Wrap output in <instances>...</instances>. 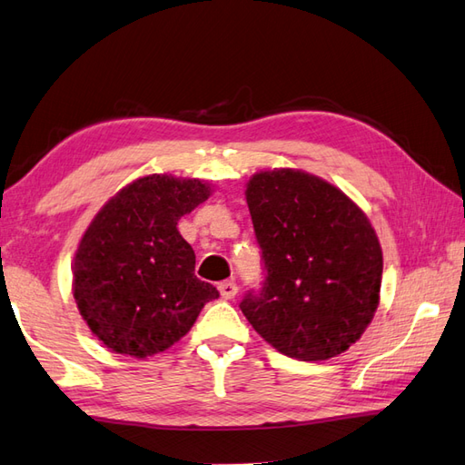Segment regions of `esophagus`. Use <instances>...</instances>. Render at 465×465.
I'll return each mask as SVG.
<instances>
[{"instance_id": "1", "label": "esophagus", "mask_w": 465, "mask_h": 465, "mask_svg": "<svg viewBox=\"0 0 465 465\" xmlns=\"http://www.w3.org/2000/svg\"><path fill=\"white\" fill-rule=\"evenodd\" d=\"M218 289H220L222 299H225V301H230V299H233L237 295L235 282H223V283H220Z\"/></svg>"}]
</instances>
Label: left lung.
<instances>
[{
  "label": "left lung",
  "mask_w": 465,
  "mask_h": 465,
  "mask_svg": "<svg viewBox=\"0 0 465 465\" xmlns=\"http://www.w3.org/2000/svg\"><path fill=\"white\" fill-rule=\"evenodd\" d=\"M245 200L267 269L240 303L273 349L317 362L347 351L381 303L382 247L371 220L327 180L295 168L262 170Z\"/></svg>",
  "instance_id": "left-lung-1"
}]
</instances>
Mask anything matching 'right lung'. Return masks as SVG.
<instances>
[{"instance_id": "obj_1", "label": "right lung", "mask_w": 465, "mask_h": 465, "mask_svg": "<svg viewBox=\"0 0 465 465\" xmlns=\"http://www.w3.org/2000/svg\"><path fill=\"white\" fill-rule=\"evenodd\" d=\"M210 193L198 178L148 174L118 190L84 230L73 297L106 349L134 359L166 351L220 297L193 275L196 255L176 228Z\"/></svg>"}]
</instances>
